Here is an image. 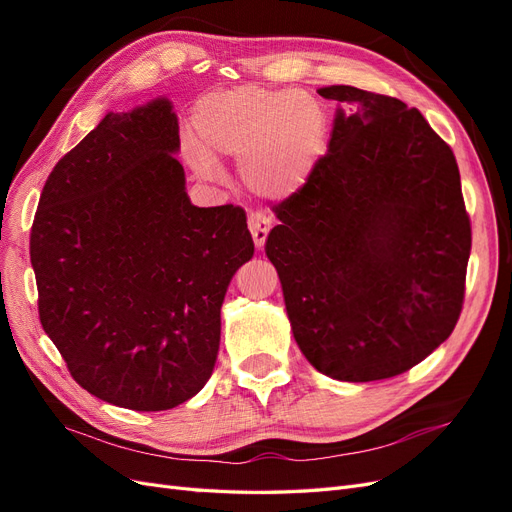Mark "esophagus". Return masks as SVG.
I'll use <instances>...</instances> for the list:
<instances>
[{"label":"esophagus","mask_w":512,"mask_h":512,"mask_svg":"<svg viewBox=\"0 0 512 512\" xmlns=\"http://www.w3.org/2000/svg\"><path fill=\"white\" fill-rule=\"evenodd\" d=\"M247 226H250V232H252V239H254L256 250H262V245H265L267 235H269V228H271L269 220L265 218V215L252 213L250 218H247Z\"/></svg>","instance_id":"34e87169"}]
</instances>
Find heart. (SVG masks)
Masks as SVG:
<instances>
[{
    "label": "heart",
    "mask_w": 512,
    "mask_h": 512,
    "mask_svg": "<svg viewBox=\"0 0 512 512\" xmlns=\"http://www.w3.org/2000/svg\"><path fill=\"white\" fill-rule=\"evenodd\" d=\"M194 141L185 147L194 170L215 175L218 160H239L252 194L284 203L301 194L327 153L329 115L301 89L241 85L200 100Z\"/></svg>",
    "instance_id": "1"
}]
</instances>
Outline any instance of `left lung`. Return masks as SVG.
<instances>
[{"label":"left lung","instance_id":"obj_1","mask_svg":"<svg viewBox=\"0 0 512 512\" xmlns=\"http://www.w3.org/2000/svg\"><path fill=\"white\" fill-rule=\"evenodd\" d=\"M307 188L275 207L265 252L294 342L320 374H404L453 333L472 230L451 147L404 102L350 85Z\"/></svg>","mask_w":512,"mask_h":512}]
</instances>
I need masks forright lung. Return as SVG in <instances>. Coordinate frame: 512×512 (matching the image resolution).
I'll return each instance as SVG.
<instances>
[{"instance_id": "right-lung-1", "label": "right lung", "mask_w": 512, "mask_h": 512, "mask_svg": "<svg viewBox=\"0 0 512 512\" xmlns=\"http://www.w3.org/2000/svg\"><path fill=\"white\" fill-rule=\"evenodd\" d=\"M177 153L166 96L106 113L55 164L29 239L42 329L72 378L138 412L207 384L226 288L254 256L245 211L192 205Z\"/></svg>"}]
</instances>
